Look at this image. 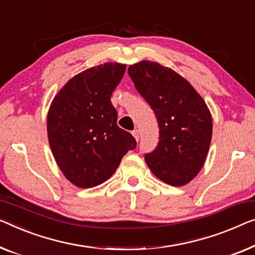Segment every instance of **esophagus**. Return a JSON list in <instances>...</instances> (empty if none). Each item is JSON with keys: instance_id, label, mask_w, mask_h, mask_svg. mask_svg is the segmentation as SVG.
<instances>
[{"instance_id": "esophagus-1", "label": "esophagus", "mask_w": 255, "mask_h": 255, "mask_svg": "<svg viewBox=\"0 0 255 255\" xmlns=\"http://www.w3.org/2000/svg\"><path fill=\"white\" fill-rule=\"evenodd\" d=\"M131 134H132V136H134L136 140L139 139V131L137 130V129H135V130H132Z\"/></svg>"}]
</instances>
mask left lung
<instances>
[{"label": "left lung", "mask_w": 255, "mask_h": 255, "mask_svg": "<svg viewBox=\"0 0 255 255\" xmlns=\"http://www.w3.org/2000/svg\"><path fill=\"white\" fill-rule=\"evenodd\" d=\"M136 90L153 110L159 142L145 154L158 178L174 187L189 183L203 167L212 139V117L206 103L175 71L142 60L128 67Z\"/></svg>", "instance_id": "obj_1"}]
</instances>
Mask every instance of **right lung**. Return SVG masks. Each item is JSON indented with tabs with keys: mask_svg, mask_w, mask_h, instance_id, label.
I'll list each match as a JSON object with an SVG mask.
<instances>
[{
	"mask_svg": "<svg viewBox=\"0 0 255 255\" xmlns=\"http://www.w3.org/2000/svg\"><path fill=\"white\" fill-rule=\"evenodd\" d=\"M126 65L105 63L72 78L52 101L48 138L52 154L68 181L88 189L112 176L121 159L136 147L131 134L117 125L112 93Z\"/></svg>",
	"mask_w": 255,
	"mask_h": 255,
	"instance_id": "obj_1",
	"label": "right lung"
}]
</instances>
